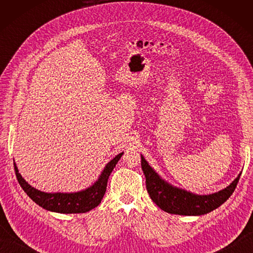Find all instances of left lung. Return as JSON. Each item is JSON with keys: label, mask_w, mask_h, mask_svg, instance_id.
<instances>
[{"label": "left lung", "mask_w": 253, "mask_h": 253, "mask_svg": "<svg viewBox=\"0 0 253 253\" xmlns=\"http://www.w3.org/2000/svg\"><path fill=\"white\" fill-rule=\"evenodd\" d=\"M141 168L146 176L148 193L153 202L163 211L178 215H203L219 206L232 196L240 178L241 173L225 189L212 195H195L169 184L161 178L141 155Z\"/></svg>", "instance_id": "obj_1"}]
</instances>
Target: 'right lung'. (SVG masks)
I'll return each mask as SVG.
<instances>
[{"mask_svg":"<svg viewBox=\"0 0 253 253\" xmlns=\"http://www.w3.org/2000/svg\"><path fill=\"white\" fill-rule=\"evenodd\" d=\"M123 152L117 154L116 157L111 160L106 164L103 171H102L100 177L94 184L87 188V189L78 191V192H71V193H63V192H55V193H47L36 189L31 187L27 182L21 175L18 173L17 166L14 163V168L16 171V177L19 185L23 188V190L27 193L32 201L36 202L38 206L43 208L47 211L57 212V213H85L90 210L98 207L101 203V200L103 199L104 193L106 191L107 180L114 169L115 165L122 158Z\"/></svg>","mask_w":253,"mask_h":253,"instance_id":"obj_1","label":"right lung"}]
</instances>
